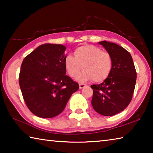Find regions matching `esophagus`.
<instances>
[{"label": "esophagus", "instance_id": "esophagus-1", "mask_svg": "<svg viewBox=\"0 0 153 153\" xmlns=\"http://www.w3.org/2000/svg\"><path fill=\"white\" fill-rule=\"evenodd\" d=\"M86 84H79V89L84 88L86 87Z\"/></svg>", "mask_w": 153, "mask_h": 153}]
</instances>
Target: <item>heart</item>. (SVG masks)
Masks as SVG:
<instances>
[{"instance_id":"1","label":"heart","mask_w":153,"mask_h":153,"mask_svg":"<svg viewBox=\"0 0 153 153\" xmlns=\"http://www.w3.org/2000/svg\"><path fill=\"white\" fill-rule=\"evenodd\" d=\"M74 56H65L64 65L67 74L76 77L80 71L84 70L77 77L79 82L92 79L95 82L105 80L109 76L113 67L112 57L107 51H102L98 46L84 45L75 49Z\"/></svg>"}]
</instances>
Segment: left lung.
<instances>
[{
  "mask_svg": "<svg viewBox=\"0 0 153 153\" xmlns=\"http://www.w3.org/2000/svg\"><path fill=\"white\" fill-rule=\"evenodd\" d=\"M113 60L109 76L100 84H93L92 105L98 113L112 116L121 112L131 102L135 88L136 71L130 53L115 43L98 42Z\"/></svg>",
  "mask_w": 153,
  "mask_h": 153,
  "instance_id": "8db88e82",
  "label": "left lung"
}]
</instances>
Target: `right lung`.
Masks as SVG:
<instances>
[{
	"mask_svg": "<svg viewBox=\"0 0 153 153\" xmlns=\"http://www.w3.org/2000/svg\"><path fill=\"white\" fill-rule=\"evenodd\" d=\"M66 47L44 44L22 62L19 83L30 111L42 118L59 115L79 84L66 76L64 61Z\"/></svg>",
	"mask_w": 153,
	"mask_h": 153,
	"instance_id": "right-lung-1",
	"label": "right lung"
}]
</instances>
